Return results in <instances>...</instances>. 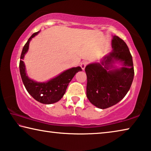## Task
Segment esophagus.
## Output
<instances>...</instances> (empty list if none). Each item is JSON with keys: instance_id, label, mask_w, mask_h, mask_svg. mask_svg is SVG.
<instances>
[{"instance_id": "esophagus-1", "label": "esophagus", "mask_w": 151, "mask_h": 151, "mask_svg": "<svg viewBox=\"0 0 151 151\" xmlns=\"http://www.w3.org/2000/svg\"><path fill=\"white\" fill-rule=\"evenodd\" d=\"M88 64V62L87 61H82V62H81V64H80V66H81V69H82L83 70H84L85 68H86V65H87Z\"/></svg>"}]
</instances>
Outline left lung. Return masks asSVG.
<instances>
[{
  "mask_svg": "<svg viewBox=\"0 0 151 151\" xmlns=\"http://www.w3.org/2000/svg\"><path fill=\"white\" fill-rule=\"evenodd\" d=\"M113 50L100 63H91L86 67L87 75L86 95L96 107L105 109L119 102L127 95L132 85L134 71L129 49L118 36L112 41ZM119 60L123 63L120 68L112 64ZM113 67L112 70L110 68Z\"/></svg>",
  "mask_w": 151,
  "mask_h": 151,
  "instance_id": "obj_1",
  "label": "left lung"
}]
</instances>
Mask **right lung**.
I'll return each instance as SVG.
<instances>
[{"label":"right lung","mask_w":151,"mask_h":151,"mask_svg":"<svg viewBox=\"0 0 151 151\" xmlns=\"http://www.w3.org/2000/svg\"><path fill=\"white\" fill-rule=\"evenodd\" d=\"M39 33V31L34 33L28 39L23 47L21 55V59L24 58V54L28 51L29 42L31 39ZM19 69L22 81L27 92L35 100L45 104H51L61 100L65 93L69 83L72 80L76 73L79 71L82 70L80 67L72 68L63 71L60 75L47 82L39 83L28 78L25 71V66L22 60H20Z\"/></svg>","instance_id":"right-lung-1"}]
</instances>
